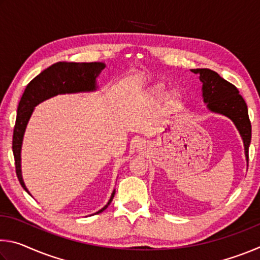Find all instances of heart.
Segmentation results:
<instances>
[{"label": "heart", "instance_id": "1", "mask_svg": "<svg viewBox=\"0 0 260 260\" xmlns=\"http://www.w3.org/2000/svg\"><path fill=\"white\" fill-rule=\"evenodd\" d=\"M155 93H156L157 95H161V94H162V87H161V86H157V87L155 88Z\"/></svg>", "mask_w": 260, "mask_h": 260}]
</instances>
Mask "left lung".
<instances>
[{
    "label": "left lung",
    "instance_id": "1",
    "mask_svg": "<svg viewBox=\"0 0 260 260\" xmlns=\"http://www.w3.org/2000/svg\"><path fill=\"white\" fill-rule=\"evenodd\" d=\"M191 72L200 74L203 83L204 102L210 111L223 114L233 120L243 139L246 160L249 161V146L251 142V122L249 119L248 107L237 88L209 69H196Z\"/></svg>",
    "mask_w": 260,
    "mask_h": 260
}]
</instances>
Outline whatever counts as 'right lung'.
Masks as SVG:
<instances>
[{"instance_id":"1","label":"right lung","mask_w":260,"mask_h":260,"mask_svg":"<svg viewBox=\"0 0 260 260\" xmlns=\"http://www.w3.org/2000/svg\"><path fill=\"white\" fill-rule=\"evenodd\" d=\"M105 68L103 63H67L59 61L51 65L30 81L21 96L17 110V118L12 138V151H14L16 173L19 182L28 192L21 177L20 169V150L23 143V136L26 125L29 120L34 107L57 94L79 93V91H90L96 89V77ZM29 193V192H28ZM114 191L108 204L101 209V213L108 208L113 200Z\"/></svg>"}]
</instances>
